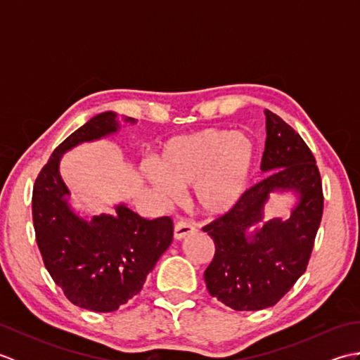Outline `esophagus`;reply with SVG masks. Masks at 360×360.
Listing matches in <instances>:
<instances>
[{
  "label": "esophagus",
  "mask_w": 360,
  "mask_h": 360,
  "mask_svg": "<svg viewBox=\"0 0 360 360\" xmlns=\"http://www.w3.org/2000/svg\"><path fill=\"white\" fill-rule=\"evenodd\" d=\"M195 232H196V227L190 223V221H186V219L178 221L174 226V238L176 240H184L186 236L192 235Z\"/></svg>",
  "instance_id": "1"
}]
</instances>
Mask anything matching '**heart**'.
<instances>
[{
	"instance_id": "heart-1",
	"label": "heart",
	"mask_w": 360,
	"mask_h": 360,
	"mask_svg": "<svg viewBox=\"0 0 360 360\" xmlns=\"http://www.w3.org/2000/svg\"><path fill=\"white\" fill-rule=\"evenodd\" d=\"M257 156L255 142L243 131L202 128L168 139L158 162H145L142 176L167 202L193 186V200L207 215L235 207L249 184Z\"/></svg>"
}]
</instances>
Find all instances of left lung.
<instances>
[{
    "label": "left lung",
    "instance_id": "8db88e82",
    "mask_svg": "<svg viewBox=\"0 0 360 360\" xmlns=\"http://www.w3.org/2000/svg\"><path fill=\"white\" fill-rule=\"evenodd\" d=\"M264 114L262 172L269 176L249 188L232 210L202 227L215 243V257L204 272L205 285L212 297L235 311L274 307L295 285L307 271L323 213L314 155L277 114ZM272 191H294L299 201L289 220L264 224V204ZM262 222L263 226H255Z\"/></svg>",
    "mask_w": 360,
    "mask_h": 360
}]
</instances>
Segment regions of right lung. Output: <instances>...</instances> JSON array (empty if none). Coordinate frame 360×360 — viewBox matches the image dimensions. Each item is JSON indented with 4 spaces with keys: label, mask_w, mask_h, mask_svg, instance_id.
<instances>
[{
    "label": "right lung",
    "mask_w": 360,
    "mask_h": 360,
    "mask_svg": "<svg viewBox=\"0 0 360 360\" xmlns=\"http://www.w3.org/2000/svg\"><path fill=\"white\" fill-rule=\"evenodd\" d=\"M119 128L112 111L88 120L53 150L32 192L34 229L46 269L68 300L94 312L116 311L139 294L173 240L168 217L145 219L119 204L116 215L102 213L88 221L68 202L71 192L60 174V159L77 145L111 136Z\"/></svg>",
    "instance_id": "1"
}]
</instances>
